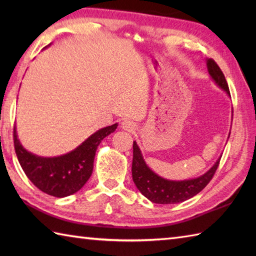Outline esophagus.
<instances>
[{"label": "esophagus", "mask_w": 256, "mask_h": 256, "mask_svg": "<svg viewBox=\"0 0 256 256\" xmlns=\"http://www.w3.org/2000/svg\"><path fill=\"white\" fill-rule=\"evenodd\" d=\"M122 128L123 130H125V131H128V132H132L133 130H135V123L134 122H132V121H130V120H124V121L122 122Z\"/></svg>", "instance_id": "obj_1"}]
</instances>
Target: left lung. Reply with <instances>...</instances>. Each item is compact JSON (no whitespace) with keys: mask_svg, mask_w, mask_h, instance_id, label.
Wrapping results in <instances>:
<instances>
[{"mask_svg":"<svg viewBox=\"0 0 256 256\" xmlns=\"http://www.w3.org/2000/svg\"><path fill=\"white\" fill-rule=\"evenodd\" d=\"M206 67H208V72L211 78L214 80V82L230 96L229 86H228L224 74L214 59L206 60ZM219 162L220 158L216 162V164L208 172L198 178L180 182L168 180V179H164L156 175L153 170H150L148 165L145 164L136 142H133V182L140 192L154 204H179L194 197L210 182L219 166Z\"/></svg>","mask_w":256,"mask_h":256,"instance_id":"obj_1","label":"left lung"}]
</instances>
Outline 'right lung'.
Instances as JSON below:
<instances>
[{
	"label": "right lung",
	"mask_w": 256,
	"mask_h": 256,
	"mask_svg": "<svg viewBox=\"0 0 256 256\" xmlns=\"http://www.w3.org/2000/svg\"><path fill=\"white\" fill-rule=\"evenodd\" d=\"M116 128L118 124H113L99 130L77 148L58 157H40L27 152L20 143L14 128L15 153L26 176L38 189L57 198L67 197L88 182L98 146Z\"/></svg>",
	"instance_id": "obj_1"
}]
</instances>
